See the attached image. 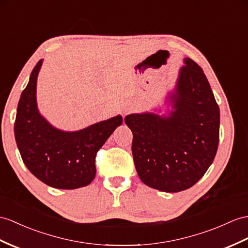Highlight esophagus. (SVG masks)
I'll list each match as a JSON object with an SVG mask.
<instances>
[{"instance_id":"esophagus-1","label":"esophagus","mask_w":248,"mask_h":248,"mask_svg":"<svg viewBox=\"0 0 248 248\" xmlns=\"http://www.w3.org/2000/svg\"><path fill=\"white\" fill-rule=\"evenodd\" d=\"M124 112L126 113V112H128V109H127V108H125V109H124Z\"/></svg>"}]
</instances>
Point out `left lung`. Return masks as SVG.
<instances>
[{"instance_id": "left-lung-1", "label": "left lung", "mask_w": 248, "mask_h": 248, "mask_svg": "<svg viewBox=\"0 0 248 248\" xmlns=\"http://www.w3.org/2000/svg\"><path fill=\"white\" fill-rule=\"evenodd\" d=\"M168 116H126L132 131L137 172L147 186L178 192L194 186L213 163L219 145L220 110L202 68L186 58Z\"/></svg>"}]
</instances>
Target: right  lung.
Instances as JSON below:
<instances>
[{"mask_svg":"<svg viewBox=\"0 0 248 248\" xmlns=\"http://www.w3.org/2000/svg\"><path fill=\"white\" fill-rule=\"evenodd\" d=\"M43 60L32 69L17 104L15 137L24 164L34 177L59 189L87 186L95 177V155L123 122L121 116L78 131L54 128L37 106V78Z\"/></svg>","mask_w":248,"mask_h":248,"instance_id":"right-lung-1","label":"right lung"}]
</instances>
